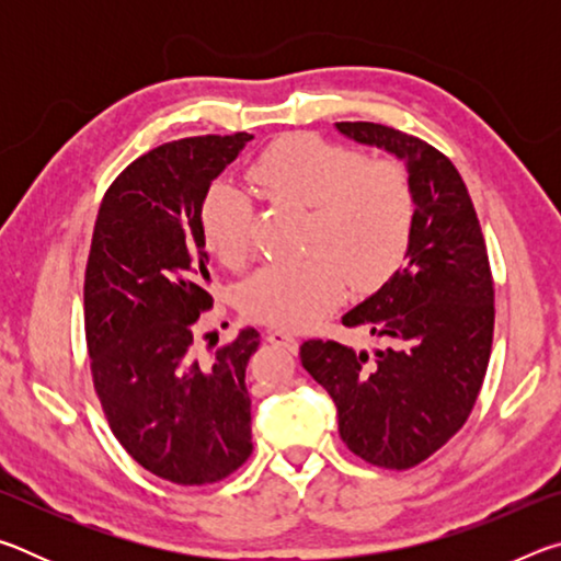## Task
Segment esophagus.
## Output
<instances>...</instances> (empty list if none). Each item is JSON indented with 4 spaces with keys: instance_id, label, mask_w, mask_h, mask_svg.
<instances>
[{
    "instance_id": "obj_1",
    "label": "esophagus",
    "mask_w": 561,
    "mask_h": 561,
    "mask_svg": "<svg viewBox=\"0 0 561 561\" xmlns=\"http://www.w3.org/2000/svg\"><path fill=\"white\" fill-rule=\"evenodd\" d=\"M267 341H270V344H274V346L291 351V354H294V351L299 348V341L294 339L291 334H287V331H282V329H272V331H267Z\"/></svg>"
}]
</instances>
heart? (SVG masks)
Here are the masks:
<instances>
[{
  "instance_id": "1",
  "label": "heart",
  "mask_w": 561,
  "mask_h": 561,
  "mask_svg": "<svg viewBox=\"0 0 561 561\" xmlns=\"http://www.w3.org/2000/svg\"><path fill=\"white\" fill-rule=\"evenodd\" d=\"M250 180L270 201L311 207L307 247L297 262L270 264L242 284L247 317L277 329H307L344 299L348 277L378 287L401 264L411 242L415 201L405 170L393 160H364L356 150L309 133H291L264 150ZM205 244L227 267L252 250L250 197L217 183L203 201Z\"/></svg>"
}]
</instances>
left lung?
Instances as JSON below:
<instances>
[{"mask_svg": "<svg viewBox=\"0 0 561 561\" xmlns=\"http://www.w3.org/2000/svg\"><path fill=\"white\" fill-rule=\"evenodd\" d=\"M334 126L401 160L415 217L403 267L341 317L381 346L368 354L311 339L299 356L334 401L346 448L378 468L405 470L443 448L478 401L495 329L488 247L468 187L440 150L381 123Z\"/></svg>", "mask_w": 561, "mask_h": 561, "instance_id": "obj_1", "label": "left lung"}]
</instances>
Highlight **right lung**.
Listing matches in <instances>:
<instances>
[{
    "label": "right lung",
    "instance_id": "add662e5",
    "mask_svg": "<svg viewBox=\"0 0 561 561\" xmlns=\"http://www.w3.org/2000/svg\"><path fill=\"white\" fill-rule=\"evenodd\" d=\"M252 138L153 148L113 180L93 227L83 282L93 386L130 458L175 485L222 480L252 453L244 371L257 329H242L213 358L193 346L213 307L203 201Z\"/></svg>",
    "mask_w": 561,
    "mask_h": 561
}]
</instances>
